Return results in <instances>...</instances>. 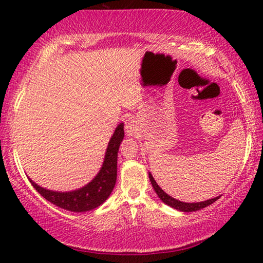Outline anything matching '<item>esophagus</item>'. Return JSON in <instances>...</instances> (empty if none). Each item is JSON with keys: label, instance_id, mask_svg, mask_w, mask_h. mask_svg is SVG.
I'll return each instance as SVG.
<instances>
[{"label": "esophagus", "instance_id": "1", "mask_svg": "<svg viewBox=\"0 0 263 263\" xmlns=\"http://www.w3.org/2000/svg\"><path fill=\"white\" fill-rule=\"evenodd\" d=\"M124 128L128 135H134L139 130V122L134 120V118H129V120L125 121Z\"/></svg>", "mask_w": 263, "mask_h": 263}]
</instances>
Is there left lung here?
Masks as SVG:
<instances>
[{
	"instance_id": "8db88e82",
	"label": "left lung",
	"mask_w": 263,
	"mask_h": 263,
	"mask_svg": "<svg viewBox=\"0 0 263 263\" xmlns=\"http://www.w3.org/2000/svg\"><path fill=\"white\" fill-rule=\"evenodd\" d=\"M149 181L152 183L154 190H156V193L158 194V196L160 197V200L163 201L164 203L168 204V206L175 208V210H178V211H182V212H194V211H200L202 210V208L210 206L213 202H215L219 197H214V199H211V200H207V201H202V202H196V203H188V202H181V201L174 199V197H171L170 195H167L166 193L164 192L163 189L160 188L159 185H158V183L154 181L153 176L149 174Z\"/></svg>"
}]
</instances>
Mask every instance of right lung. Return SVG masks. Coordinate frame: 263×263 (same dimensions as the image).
I'll use <instances>...</instances> for the list:
<instances>
[{"label": "right lung", "instance_id": "obj_1", "mask_svg": "<svg viewBox=\"0 0 263 263\" xmlns=\"http://www.w3.org/2000/svg\"><path fill=\"white\" fill-rule=\"evenodd\" d=\"M123 136L124 129L123 124L121 123L116 128L112 138L110 140L105 153V159H104L99 174L84 188L69 193H57L42 188L30 179L31 184L43 197H45L50 202L63 208V210L71 212L95 210L110 196L115 184H116L117 153Z\"/></svg>", "mask_w": 263, "mask_h": 263}]
</instances>
